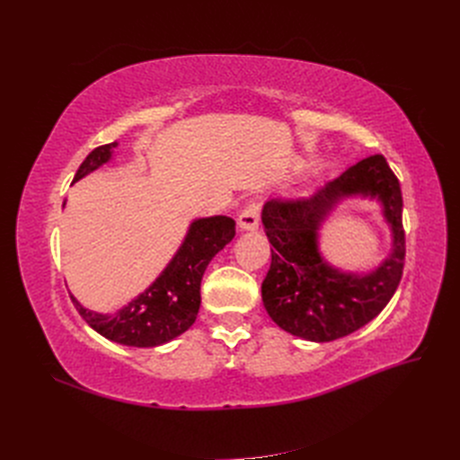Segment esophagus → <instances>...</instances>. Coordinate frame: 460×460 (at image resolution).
Returning a JSON list of instances; mask_svg holds the SVG:
<instances>
[{"label":"esophagus","mask_w":460,"mask_h":460,"mask_svg":"<svg viewBox=\"0 0 460 460\" xmlns=\"http://www.w3.org/2000/svg\"><path fill=\"white\" fill-rule=\"evenodd\" d=\"M261 222V199H252L238 217V226L242 230H257Z\"/></svg>","instance_id":"esophagus-1"}]
</instances>
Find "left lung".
Returning <instances> with one entry per match:
<instances>
[{
	"instance_id": "obj_1",
	"label": "left lung",
	"mask_w": 460,
	"mask_h": 460,
	"mask_svg": "<svg viewBox=\"0 0 460 460\" xmlns=\"http://www.w3.org/2000/svg\"><path fill=\"white\" fill-rule=\"evenodd\" d=\"M376 197L393 226L394 252L368 275L341 273L317 252V228L341 199ZM399 180L384 155H370L316 190L311 198L270 199L262 207L272 261L261 294L282 330L309 341H333L368 324L394 297L405 267Z\"/></svg>"
}]
</instances>
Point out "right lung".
Returning <instances> with one entry per match:
<instances>
[{"instance_id": "right-lung-1", "label": "right lung", "mask_w": 460, "mask_h": 460, "mask_svg": "<svg viewBox=\"0 0 460 460\" xmlns=\"http://www.w3.org/2000/svg\"><path fill=\"white\" fill-rule=\"evenodd\" d=\"M117 142L95 147L80 164L73 182L100 169L113 157ZM235 222L230 217L193 220L184 243L161 276L144 294L115 314L90 311L71 296L76 311L103 338L130 347H157L178 338L196 323L201 305V278L207 264L232 242Z\"/></svg>"}]
</instances>
